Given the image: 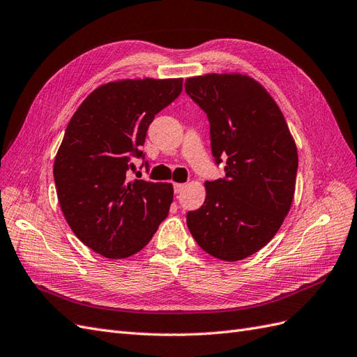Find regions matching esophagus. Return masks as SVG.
Instances as JSON below:
<instances>
[{"mask_svg": "<svg viewBox=\"0 0 357 357\" xmlns=\"http://www.w3.org/2000/svg\"><path fill=\"white\" fill-rule=\"evenodd\" d=\"M173 188H175V192H181L182 190L185 188V184H181V182H176V184H173Z\"/></svg>", "mask_w": 357, "mask_h": 357, "instance_id": "obj_1", "label": "esophagus"}]
</instances>
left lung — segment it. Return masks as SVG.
<instances>
[{"instance_id":"1","label":"left lung","mask_w":357,"mask_h":357,"mask_svg":"<svg viewBox=\"0 0 357 357\" xmlns=\"http://www.w3.org/2000/svg\"><path fill=\"white\" fill-rule=\"evenodd\" d=\"M187 94L205 110L217 165L226 178L206 181V199L187 213L192 238L226 261L250 257L277 235L290 211L298 148L278 105L241 73L188 77Z\"/></svg>"}]
</instances>
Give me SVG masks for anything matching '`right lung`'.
I'll return each instance as SVG.
<instances>
[{
  "label": "right lung",
  "mask_w": 357,
  "mask_h": 357,
  "mask_svg": "<svg viewBox=\"0 0 357 357\" xmlns=\"http://www.w3.org/2000/svg\"><path fill=\"white\" fill-rule=\"evenodd\" d=\"M182 91V79H122L100 85L77 107L56 152L61 211L75 235L107 259L144 248L167 217L169 182L128 179L144 158L148 127ZM148 167V161H145Z\"/></svg>",
  "instance_id": "obj_1"
}]
</instances>
